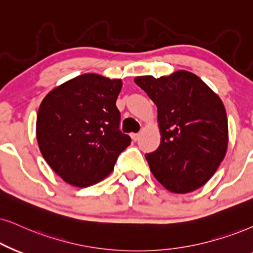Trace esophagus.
<instances>
[{"mask_svg": "<svg viewBox=\"0 0 253 253\" xmlns=\"http://www.w3.org/2000/svg\"><path fill=\"white\" fill-rule=\"evenodd\" d=\"M139 136H140V133H132V134H130V137H132L134 141L139 140Z\"/></svg>", "mask_w": 253, "mask_h": 253, "instance_id": "1", "label": "esophagus"}]
</instances>
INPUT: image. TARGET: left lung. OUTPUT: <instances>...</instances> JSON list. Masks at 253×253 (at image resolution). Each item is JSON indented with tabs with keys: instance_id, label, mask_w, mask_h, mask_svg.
Instances as JSON below:
<instances>
[{
	"instance_id": "8db88e82",
	"label": "left lung",
	"mask_w": 253,
	"mask_h": 253,
	"mask_svg": "<svg viewBox=\"0 0 253 253\" xmlns=\"http://www.w3.org/2000/svg\"><path fill=\"white\" fill-rule=\"evenodd\" d=\"M158 107L161 142L146 154L166 189L187 194L215 174L228 148V118L218 95L194 73L176 71L134 79Z\"/></svg>"
}]
</instances>
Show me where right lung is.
Wrapping results in <instances>:
<instances>
[{"mask_svg":"<svg viewBox=\"0 0 253 253\" xmlns=\"http://www.w3.org/2000/svg\"><path fill=\"white\" fill-rule=\"evenodd\" d=\"M123 83L85 73L57 86L42 101L36 136L52 170L75 187L93 185L113 170L130 145L119 129L116 101Z\"/></svg>","mask_w":253,"mask_h":253,"instance_id":"right-lung-1","label":"right lung"}]
</instances>
